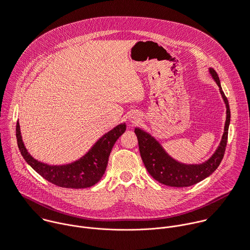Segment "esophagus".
<instances>
[{
  "instance_id": "esophagus-1",
  "label": "esophagus",
  "mask_w": 250,
  "mask_h": 250,
  "mask_svg": "<svg viewBox=\"0 0 250 250\" xmlns=\"http://www.w3.org/2000/svg\"><path fill=\"white\" fill-rule=\"evenodd\" d=\"M139 115L138 114H133L131 117H130V122L131 123H136L137 121H139Z\"/></svg>"
}]
</instances>
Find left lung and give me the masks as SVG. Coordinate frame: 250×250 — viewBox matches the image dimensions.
I'll return each instance as SVG.
<instances>
[{"mask_svg":"<svg viewBox=\"0 0 250 250\" xmlns=\"http://www.w3.org/2000/svg\"><path fill=\"white\" fill-rule=\"evenodd\" d=\"M208 70L211 77L219 87V91L227 110L221 142L214 153L207 160L196 164L180 162L168 154L161 144L148 132L138 127L135 128V134L138 138L143 162L151 177L163 185L175 188L192 186L210 176L218 168L224 157L228 140V130L230 121V111L217 72L212 67H209Z\"/></svg>","mask_w":250,"mask_h":250,"instance_id":"1","label":"left lung"}]
</instances>
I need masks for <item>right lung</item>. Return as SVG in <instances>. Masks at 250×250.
I'll use <instances>...</instances> for the list:
<instances>
[{
	"label": "right lung",
	"mask_w": 250,
	"mask_h": 250,
	"mask_svg": "<svg viewBox=\"0 0 250 250\" xmlns=\"http://www.w3.org/2000/svg\"><path fill=\"white\" fill-rule=\"evenodd\" d=\"M126 124L121 123L103 135L92 147L77 160L66 164H48L34 158L27 150L17 123V140L21 155L39 175L50 183L68 188H85L97 184L104 176L111 149L125 132Z\"/></svg>",
	"instance_id": "obj_1"
}]
</instances>
